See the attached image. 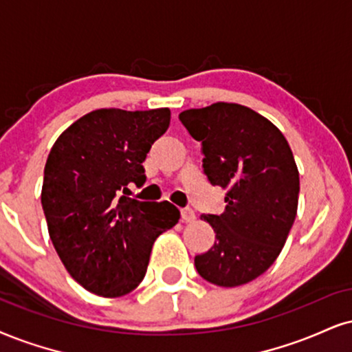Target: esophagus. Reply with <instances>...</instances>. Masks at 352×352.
<instances>
[{
	"label": "esophagus",
	"mask_w": 352,
	"mask_h": 352,
	"mask_svg": "<svg viewBox=\"0 0 352 352\" xmlns=\"http://www.w3.org/2000/svg\"><path fill=\"white\" fill-rule=\"evenodd\" d=\"M181 219H183L184 223H190L196 220V214H194L192 209H189V207H186V209L181 210Z\"/></svg>",
	"instance_id": "esophagus-1"
}]
</instances>
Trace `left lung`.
Returning a JSON list of instances; mask_svg holds the SVG:
<instances>
[{"label": "left lung", "mask_w": 352, "mask_h": 352, "mask_svg": "<svg viewBox=\"0 0 352 352\" xmlns=\"http://www.w3.org/2000/svg\"><path fill=\"white\" fill-rule=\"evenodd\" d=\"M179 120L202 145V168L225 194V212L202 215L215 243L194 258L210 284L236 287L272 266L297 215L300 179L287 140L271 120L235 102L188 109Z\"/></svg>", "instance_id": "left-lung-1"}]
</instances>
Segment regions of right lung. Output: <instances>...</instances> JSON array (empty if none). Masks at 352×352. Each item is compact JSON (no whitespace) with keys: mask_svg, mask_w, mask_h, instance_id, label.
Listing matches in <instances>:
<instances>
[{"mask_svg":"<svg viewBox=\"0 0 352 352\" xmlns=\"http://www.w3.org/2000/svg\"><path fill=\"white\" fill-rule=\"evenodd\" d=\"M169 120L168 107L98 109L52 146L41 194L50 240L68 274L96 296L116 298L137 289L155 240L179 222L173 204L122 196L130 183H145L142 163Z\"/></svg>","mask_w":352,"mask_h":352,"instance_id":"obj_1","label":"right lung"}]
</instances>
